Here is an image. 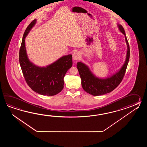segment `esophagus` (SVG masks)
I'll return each instance as SVG.
<instances>
[{
    "label": "esophagus",
    "instance_id": "34e87169",
    "mask_svg": "<svg viewBox=\"0 0 147 147\" xmlns=\"http://www.w3.org/2000/svg\"><path fill=\"white\" fill-rule=\"evenodd\" d=\"M80 57V54L78 52H76L72 55V58L74 60H77Z\"/></svg>",
    "mask_w": 147,
    "mask_h": 147
}]
</instances>
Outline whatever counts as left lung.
Here are the masks:
<instances>
[{
  "mask_svg": "<svg viewBox=\"0 0 147 147\" xmlns=\"http://www.w3.org/2000/svg\"><path fill=\"white\" fill-rule=\"evenodd\" d=\"M118 26L120 31L125 35L127 45L126 59L119 71L110 77L101 79L96 77L84 63L81 62L77 63V67L81 78L82 87L86 92L93 96H100L111 92L119 86L125 76L130 58V47L124 29L121 25Z\"/></svg>",
  "mask_w": 147,
  "mask_h": 147,
  "instance_id": "obj_1",
  "label": "left lung"
}]
</instances>
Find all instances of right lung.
Listing matches in <instances>:
<instances>
[{"instance_id": "right-lung-1", "label": "right lung", "mask_w": 147, "mask_h": 147, "mask_svg": "<svg viewBox=\"0 0 147 147\" xmlns=\"http://www.w3.org/2000/svg\"><path fill=\"white\" fill-rule=\"evenodd\" d=\"M36 22L34 19L28 25L23 35L19 50V63L25 80L34 92L44 96H54L63 88V78L72 65V55L63 56L45 67L34 65L28 59L25 38Z\"/></svg>"}]
</instances>
